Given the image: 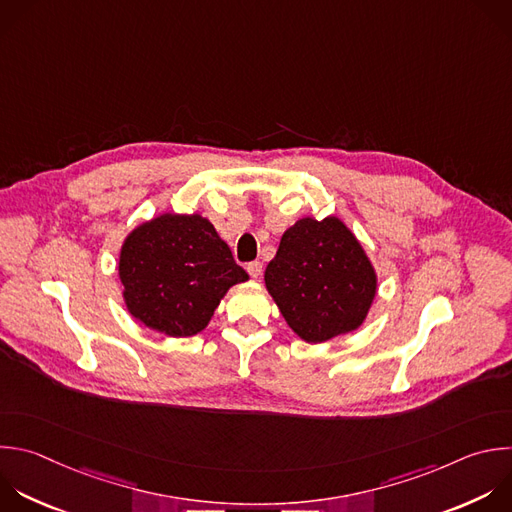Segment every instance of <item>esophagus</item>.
<instances>
[{
    "mask_svg": "<svg viewBox=\"0 0 512 512\" xmlns=\"http://www.w3.org/2000/svg\"><path fill=\"white\" fill-rule=\"evenodd\" d=\"M247 273L251 275V277H261V273H263V263L261 261H251V263H247Z\"/></svg>",
    "mask_w": 512,
    "mask_h": 512,
    "instance_id": "34e87169",
    "label": "esophagus"
}]
</instances>
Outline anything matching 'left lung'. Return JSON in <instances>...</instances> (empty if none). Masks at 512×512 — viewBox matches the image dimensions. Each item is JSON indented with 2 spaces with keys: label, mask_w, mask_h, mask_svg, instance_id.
Here are the masks:
<instances>
[{
  "label": "left lung",
  "mask_w": 512,
  "mask_h": 512,
  "mask_svg": "<svg viewBox=\"0 0 512 512\" xmlns=\"http://www.w3.org/2000/svg\"><path fill=\"white\" fill-rule=\"evenodd\" d=\"M265 285L287 325L321 344L362 325L376 297V271L342 221L307 217L283 233Z\"/></svg>",
  "instance_id": "8db88e82"
}]
</instances>
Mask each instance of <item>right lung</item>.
I'll return each mask as SVG.
<instances>
[{"label": "right lung", "instance_id": "obj_1", "mask_svg": "<svg viewBox=\"0 0 512 512\" xmlns=\"http://www.w3.org/2000/svg\"><path fill=\"white\" fill-rule=\"evenodd\" d=\"M118 273L128 311L170 337L205 329L227 289L249 279L207 219L175 213L126 237Z\"/></svg>", "mask_w": 512, "mask_h": 512}]
</instances>
